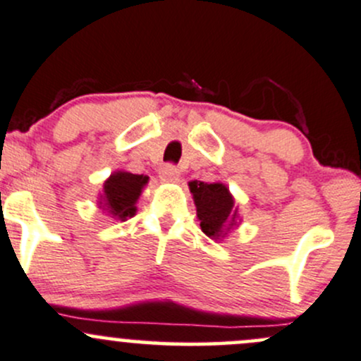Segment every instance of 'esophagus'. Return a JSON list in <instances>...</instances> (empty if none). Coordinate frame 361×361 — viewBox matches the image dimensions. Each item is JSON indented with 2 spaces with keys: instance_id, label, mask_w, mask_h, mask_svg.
Listing matches in <instances>:
<instances>
[{
  "instance_id": "1",
  "label": "esophagus",
  "mask_w": 361,
  "mask_h": 361,
  "mask_svg": "<svg viewBox=\"0 0 361 361\" xmlns=\"http://www.w3.org/2000/svg\"><path fill=\"white\" fill-rule=\"evenodd\" d=\"M161 178H162V181H169V183H174V181L180 180V173H178L176 166H174V164H164L161 168Z\"/></svg>"
}]
</instances>
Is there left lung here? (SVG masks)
<instances>
[{"mask_svg":"<svg viewBox=\"0 0 361 361\" xmlns=\"http://www.w3.org/2000/svg\"><path fill=\"white\" fill-rule=\"evenodd\" d=\"M188 187L195 200L200 228L207 237H221L225 226L233 223L237 216L233 197L230 195L228 188L223 183H204V181H190Z\"/></svg>","mask_w":361,"mask_h":361,"instance_id":"8db88e82","label":"left lung"}]
</instances>
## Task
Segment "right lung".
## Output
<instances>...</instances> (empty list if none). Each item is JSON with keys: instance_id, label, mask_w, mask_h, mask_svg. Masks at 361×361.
I'll list each match as a JSON object with an SVG mask.
<instances>
[{"instance_id": "obj_1", "label": "right lung", "mask_w": 361, "mask_h": 361, "mask_svg": "<svg viewBox=\"0 0 361 361\" xmlns=\"http://www.w3.org/2000/svg\"><path fill=\"white\" fill-rule=\"evenodd\" d=\"M149 178L143 174H131L119 171L112 174L104 185V207L119 219H126L135 214L136 200L142 193L143 185Z\"/></svg>"}]
</instances>
